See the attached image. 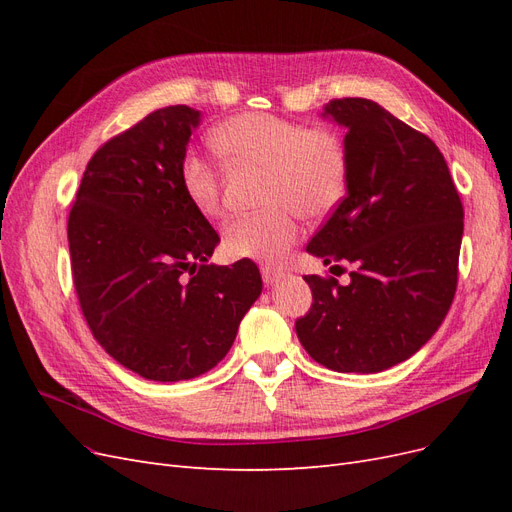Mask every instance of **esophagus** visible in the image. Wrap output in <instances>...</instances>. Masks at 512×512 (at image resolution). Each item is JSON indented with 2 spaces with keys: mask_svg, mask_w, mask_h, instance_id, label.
Listing matches in <instances>:
<instances>
[{
  "mask_svg": "<svg viewBox=\"0 0 512 512\" xmlns=\"http://www.w3.org/2000/svg\"><path fill=\"white\" fill-rule=\"evenodd\" d=\"M260 275H262V280H265V284H275L280 277H284V271L277 267H271V265H262Z\"/></svg>",
  "mask_w": 512,
  "mask_h": 512,
  "instance_id": "obj_1",
  "label": "esophagus"
}]
</instances>
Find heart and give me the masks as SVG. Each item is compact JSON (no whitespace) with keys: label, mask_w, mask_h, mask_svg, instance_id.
Segmentation results:
<instances>
[{"label":"heart","mask_w":512,"mask_h":512,"mask_svg":"<svg viewBox=\"0 0 512 512\" xmlns=\"http://www.w3.org/2000/svg\"><path fill=\"white\" fill-rule=\"evenodd\" d=\"M220 160L235 168H258V213L239 215L224 230L230 256L282 260L299 239L301 218L327 215L346 192L348 153L342 136L329 128H305L269 113H243L222 121L209 134ZM181 188L205 218L224 211L222 179L207 160L188 153L181 162Z\"/></svg>","instance_id":"heart-1"}]
</instances>
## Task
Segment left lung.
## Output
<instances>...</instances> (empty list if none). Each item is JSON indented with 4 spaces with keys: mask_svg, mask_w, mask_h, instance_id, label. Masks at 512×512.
Here are the masks:
<instances>
[{
    "mask_svg": "<svg viewBox=\"0 0 512 512\" xmlns=\"http://www.w3.org/2000/svg\"><path fill=\"white\" fill-rule=\"evenodd\" d=\"M324 115L346 128L348 192L307 252L354 269L346 286L305 275L314 303L294 329L316 363L376 374L410 359L451 309L463 205L436 143L378 102L331 100Z\"/></svg>",
    "mask_w": 512,
    "mask_h": 512,
    "instance_id": "left-lung-1",
    "label": "left lung"
}]
</instances>
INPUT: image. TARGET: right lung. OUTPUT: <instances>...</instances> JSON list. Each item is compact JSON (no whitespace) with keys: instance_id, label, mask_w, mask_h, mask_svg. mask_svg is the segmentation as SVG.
Wrapping results in <instances>:
<instances>
[{"instance_id":"obj_1","label":"right lung","mask_w":512,"mask_h":512,"mask_svg":"<svg viewBox=\"0 0 512 512\" xmlns=\"http://www.w3.org/2000/svg\"><path fill=\"white\" fill-rule=\"evenodd\" d=\"M200 113L166 106L91 156L68 218L81 312L117 363L156 382L218 365L260 297L250 258L209 265L220 235L181 188Z\"/></svg>"}]
</instances>
